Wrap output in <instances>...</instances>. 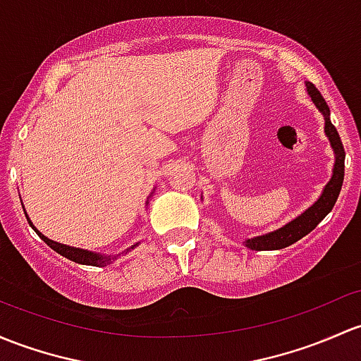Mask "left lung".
<instances>
[{"mask_svg": "<svg viewBox=\"0 0 361 361\" xmlns=\"http://www.w3.org/2000/svg\"><path fill=\"white\" fill-rule=\"evenodd\" d=\"M306 88H308V93L313 100V104L317 105L318 111L325 116V133H327L329 140H331V145L334 152H336V166H334V174L332 180L329 181L327 187H325L324 193H322L320 199L310 207L308 211L302 212L299 218H295L294 221H290L289 225H286L283 228L271 231V233L263 235V237L249 238L245 242L249 249L252 250H275V249H283L289 247V245L298 242L299 238H302L305 235H308L311 230L317 228L318 223L332 211L334 204H336L337 197H339L341 187H343L344 180V147L343 142H341V136L337 133L336 126L331 123L329 116H331V111H329L327 102L324 100V97L320 94V91L314 88L311 82H306Z\"/></svg>", "mask_w": 361, "mask_h": 361, "instance_id": "8db88e82", "label": "left lung"}]
</instances>
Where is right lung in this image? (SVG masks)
Segmentation results:
<instances>
[{
    "instance_id": "add662e5",
    "label": "right lung",
    "mask_w": 361,
    "mask_h": 361,
    "mask_svg": "<svg viewBox=\"0 0 361 361\" xmlns=\"http://www.w3.org/2000/svg\"><path fill=\"white\" fill-rule=\"evenodd\" d=\"M29 219V218H27ZM30 223V221H29ZM30 226H32V223H30ZM34 228V226H32ZM37 235L41 237V240L47 242L50 247L55 250V252L62 254L63 257H67V259L74 261V263H79V264H90V267H105V264L112 263V259H116V256L111 257V256H100V254H94V252H90V250H82V249H75V247H69V245H63V244H59V242H53L50 238H47L44 235H41L39 231L34 228ZM135 247V245H133ZM131 247V249H133Z\"/></svg>"
}]
</instances>
